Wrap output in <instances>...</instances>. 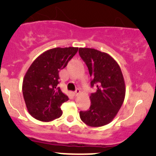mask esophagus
I'll use <instances>...</instances> for the list:
<instances>
[{
    "mask_svg": "<svg viewBox=\"0 0 156 156\" xmlns=\"http://www.w3.org/2000/svg\"><path fill=\"white\" fill-rule=\"evenodd\" d=\"M80 93H81V90H80L79 89H77L76 90L74 91V92H73V94H74V96H75V97H77V96H78V94H80Z\"/></svg>",
    "mask_w": 156,
    "mask_h": 156,
    "instance_id": "1",
    "label": "esophagus"
}]
</instances>
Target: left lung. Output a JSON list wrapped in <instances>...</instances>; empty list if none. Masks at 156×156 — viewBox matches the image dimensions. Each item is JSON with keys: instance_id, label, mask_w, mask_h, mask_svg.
<instances>
[{"instance_id": "obj_1", "label": "left lung", "mask_w": 156, "mask_h": 156, "mask_svg": "<svg viewBox=\"0 0 156 156\" xmlns=\"http://www.w3.org/2000/svg\"><path fill=\"white\" fill-rule=\"evenodd\" d=\"M78 52L92 78L91 87H97L90 96L89 110L80 112V118L90 127L104 126L115 117L125 100V83L122 70L108 53L93 48H79Z\"/></svg>"}]
</instances>
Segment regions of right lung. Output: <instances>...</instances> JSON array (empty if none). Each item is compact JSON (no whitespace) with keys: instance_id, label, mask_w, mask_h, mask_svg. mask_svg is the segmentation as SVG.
<instances>
[{"instance_id":"1","label":"right lung","mask_w":156,"mask_h":156,"mask_svg":"<svg viewBox=\"0 0 156 156\" xmlns=\"http://www.w3.org/2000/svg\"><path fill=\"white\" fill-rule=\"evenodd\" d=\"M78 48L47 50L31 63L23 78V94L29 114L41 122H51L62 114L60 106L69 100L58 87L59 72L76 54Z\"/></svg>"}]
</instances>
